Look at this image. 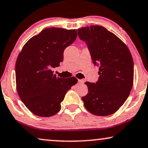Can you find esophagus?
<instances>
[{
    "mask_svg": "<svg viewBox=\"0 0 148 148\" xmlns=\"http://www.w3.org/2000/svg\"><path fill=\"white\" fill-rule=\"evenodd\" d=\"M78 82L79 83V84H84L85 80L84 79H78Z\"/></svg>",
    "mask_w": 148,
    "mask_h": 148,
    "instance_id": "obj_1",
    "label": "esophagus"
}]
</instances>
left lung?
Returning <instances> with one entry per match:
<instances>
[{
    "instance_id": "1",
    "label": "left lung",
    "mask_w": 148,
    "mask_h": 148,
    "mask_svg": "<svg viewBox=\"0 0 148 148\" xmlns=\"http://www.w3.org/2000/svg\"><path fill=\"white\" fill-rule=\"evenodd\" d=\"M77 34L88 46L100 75L96 83H85L88 93L82 98L84 106L97 116L112 114L124 104L132 89L134 66L131 52L122 40L102 26L79 28Z\"/></svg>"
}]
</instances>
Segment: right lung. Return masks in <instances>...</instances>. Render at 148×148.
Instances as JSON below:
<instances>
[{
  "instance_id": "right-lung-1",
  "label": "right lung",
  "mask_w": 148,
  "mask_h": 148,
  "mask_svg": "<svg viewBox=\"0 0 148 148\" xmlns=\"http://www.w3.org/2000/svg\"><path fill=\"white\" fill-rule=\"evenodd\" d=\"M77 38L75 29L50 27L42 30L23 46L15 64L17 90L25 106L39 116L49 117L60 110V103L73 85L74 77L53 74L63 60V52Z\"/></svg>"
}]
</instances>
